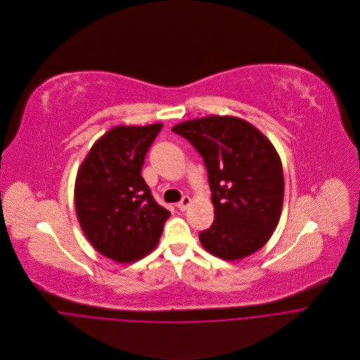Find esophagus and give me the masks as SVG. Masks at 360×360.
I'll return each instance as SVG.
<instances>
[{"label":"esophagus","instance_id":"obj_1","mask_svg":"<svg viewBox=\"0 0 360 360\" xmlns=\"http://www.w3.org/2000/svg\"><path fill=\"white\" fill-rule=\"evenodd\" d=\"M191 202H192V200H191V198H189V196H184V198L181 199V202H178V203H176V206H178V209H179V210H186V209H188V206L191 205Z\"/></svg>","mask_w":360,"mask_h":360}]
</instances>
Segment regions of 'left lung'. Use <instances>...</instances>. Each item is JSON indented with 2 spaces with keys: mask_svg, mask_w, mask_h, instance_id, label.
Returning <instances> with one entry per match:
<instances>
[{
  "mask_svg": "<svg viewBox=\"0 0 360 360\" xmlns=\"http://www.w3.org/2000/svg\"><path fill=\"white\" fill-rule=\"evenodd\" d=\"M203 157L214 220L199 233L206 252L227 262L260 250L276 230L284 200L280 155L253 124L233 115H207L172 127Z\"/></svg>",
  "mask_w": 360,
  "mask_h": 360,
  "instance_id": "obj_1",
  "label": "left lung"
}]
</instances>
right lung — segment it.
<instances>
[{
    "instance_id": "obj_1",
    "label": "right lung",
    "mask_w": 360,
    "mask_h": 360,
    "mask_svg": "<svg viewBox=\"0 0 360 360\" xmlns=\"http://www.w3.org/2000/svg\"><path fill=\"white\" fill-rule=\"evenodd\" d=\"M162 124L117 126L101 136L79 167L75 207L91 246L117 263H133L158 245L169 210L141 176Z\"/></svg>"
}]
</instances>
